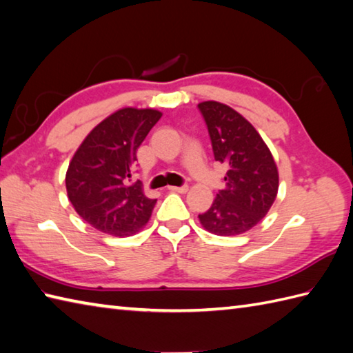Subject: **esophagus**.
Returning <instances> with one entry per match:
<instances>
[{
	"instance_id": "esophagus-1",
	"label": "esophagus",
	"mask_w": 353,
	"mask_h": 353,
	"mask_svg": "<svg viewBox=\"0 0 353 353\" xmlns=\"http://www.w3.org/2000/svg\"><path fill=\"white\" fill-rule=\"evenodd\" d=\"M168 190L171 192H179V194H185L188 191V185H183V186H168Z\"/></svg>"
}]
</instances>
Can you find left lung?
Returning <instances> with one entry per match:
<instances>
[{
  "label": "left lung",
  "mask_w": 353,
  "mask_h": 353,
  "mask_svg": "<svg viewBox=\"0 0 353 353\" xmlns=\"http://www.w3.org/2000/svg\"><path fill=\"white\" fill-rule=\"evenodd\" d=\"M215 161L226 163V186L200 224L219 236H236L264 219L279 190V172L270 148L247 119L220 101H201Z\"/></svg>",
  "instance_id": "left-lung-1"
}]
</instances>
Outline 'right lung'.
<instances>
[{
  "instance_id": "obj_1",
  "label": "right lung",
  "mask_w": 353,
  "mask_h": 353,
  "mask_svg": "<svg viewBox=\"0 0 353 353\" xmlns=\"http://www.w3.org/2000/svg\"><path fill=\"white\" fill-rule=\"evenodd\" d=\"M162 112L118 109L88 133L65 176L72 208L103 234L132 236L145 228L156 205L141 182H130L137 152Z\"/></svg>"
}]
</instances>
